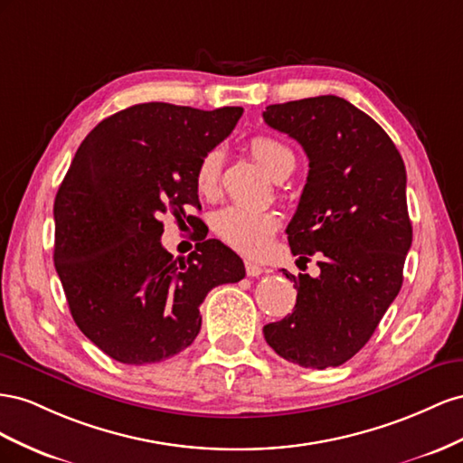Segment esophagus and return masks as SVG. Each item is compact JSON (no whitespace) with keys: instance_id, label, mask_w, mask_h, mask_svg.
Listing matches in <instances>:
<instances>
[{"instance_id":"1","label":"esophagus","mask_w":463,"mask_h":463,"mask_svg":"<svg viewBox=\"0 0 463 463\" xmlns=\"http://www.w3.org/2000/svg\"><path fill=\"white\" fill-rule=\"evenodd\" d=\"M244 268H246V275L248 277H260L263 271H266L261 266H258L256 261H250V260L244 261Z\"/></svg>"}]
</instances>
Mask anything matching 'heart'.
Masks as SVG:
<instances>
[{"mask_svg":"<svg viewBox=\"0 0 463 463\" xmlns=\"http://www.w3.org/2000/svg\"><path fill=\"white\" fill-rule=\"evenodd\" d=\"M248 149L256 161L266 168V173L275 180L287 178L295 168V153L288 145L271 136H256L250 139ZM222 156L217 149L207 151L195 166V190L205 197L215 195L221 180ZM211 227L219 239L239 250L241 254L256 256L269 246L271 236L279 227V219L269 211H256L242 205H229L219 209L211 219Z\"/></svg>","mask_w":463,"mask_h":463,"instance_id":"b5f03b06","label":"heart"}]
</instances>
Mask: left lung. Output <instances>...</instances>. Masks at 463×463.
Here are the masks:
<instances>
[{"instance_id":"8db88e82","label":"left lung","mask_w":463,"mask_h":463,"mask_svg":"<svg viewBox=\"0 0 463 463\" xmlns=\"http://www.w3.org/2000/svg\"><path fill=\"white\" fill-rule=\"evenodd\" d=\"M263 120L308 156L287 234L298 261L320 258L318 277L283 269L298 290L297 305L263 327V337L285 361L324 371L364 347L402 288L413 241L405 165L386 131L345 99L269 104Z\"/></svg>"}]
</instances>
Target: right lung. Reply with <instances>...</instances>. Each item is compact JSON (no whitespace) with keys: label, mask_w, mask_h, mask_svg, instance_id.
I'll list each match as a JSON object with an SVG mask.
<instances>
[{"label":"right lung","mask_w":463,"mask_h":463,"mask_svg":"<svg viewBox=\"0 0 463 463\" xmlns=\"http://www.w3.org/2000/svg\"><path fill=\"white\" fill-rule=\"evenodd\" d=\"M241 116V107L145 102L79 145L54 202V266L77 327L114 361L139 366L184 351L209 290L244 277L242 260L215 239L188 260L161 244V217L200 207L195 166Z\"/></svg>","instance_id":"add662e5"}]
</instances>
